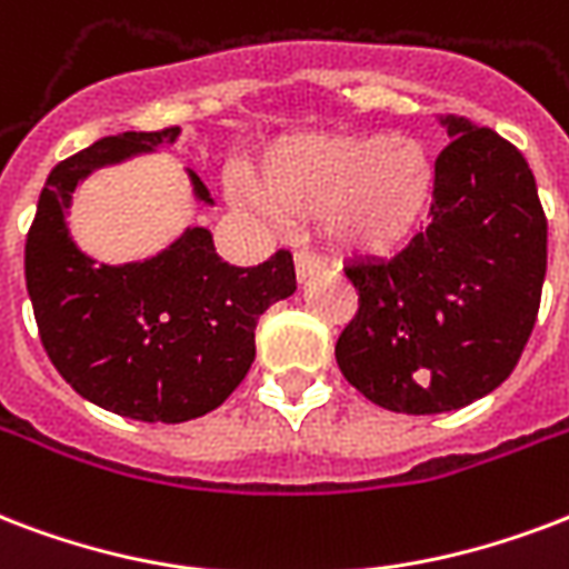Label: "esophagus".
Listing matches in <instances>:
<instances>
[{"instance_id":"obj_1","label":"esophagus","mask_w":569,"mask_h":569,"mask_svg":"<svg viewBox=\"0 0 569 569\" xmlns=\"http://www.w3.org/2000/svg\"><path fill=\"white\" fill-rule=\"evenodd\" d=\"M295 271H298V280H310L313 274L325 271L322 256H316L313 250H298L295 253Z\"/></svg>"}]
</instances>
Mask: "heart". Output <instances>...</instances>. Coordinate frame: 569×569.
I'll return each instance as SVG.
<instances>
[{"mask_svg": "<svg viewBox=\"0 0 569 569\" xmlns=\"http://www.w3.org/2000/svg\"><path fill=\"white\" fill-rule=\"evenodd\" d=\"M432 158L411 137L303 133L262 154L247 206L266 214L316 217L349 250H388L409 236L432 197Z\"/></svg>", "mask_w": 569, "mask_h": 569, "instance_id": "b5f03b06", "label": "heart"}]
</instances>
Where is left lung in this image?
I'll use <instances>...</instances> for the list:
<instances>
[{
	"mask_svg": "<svg viewBox=\"0 0 569 569\" xmlns=\"http://www.w3.org/2000/svg\"><path fill=\"white\" fill-rule=\"evenodd\" d=\"M436 158L429 223L390 259H355L358 313L337 340L346 381L402 415L487 397L535 331L546 277V214L513 142L466 116Z\"/></svg>",
	"mask_w": 569,
	"mask_h": 569,
	"instance_id": "8db88e82",
	"label": "left lung"
}]
</instances>
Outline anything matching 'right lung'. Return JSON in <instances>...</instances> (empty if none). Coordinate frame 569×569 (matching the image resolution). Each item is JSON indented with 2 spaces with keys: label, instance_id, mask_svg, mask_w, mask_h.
I'll list each match as a JSON object with an SVG mask.
<instances>
[{
  "label": "right lung",
  "instance_id": "1",
  "mask_svg": "<svg viewBox=\"0 0 569 569\" xmlns=\"http://www.w3.org/2000/svg\"><path fill=\"white\" fill-rule=\"evenodd\" d=\"M176 137L179 128L128 130L56 163L26 236V289L53 367L89 402L146 423L217 409L253 363L259 316L295 292L289 250L236 268L214 253L202 227L154 259L119 268L94 266L77 250L64 208L80 179ZM190 181L211 202L193 172Z\"/></svg>",
  "mask_w": 569,
  "mask_h": 569
}]
</instances>
